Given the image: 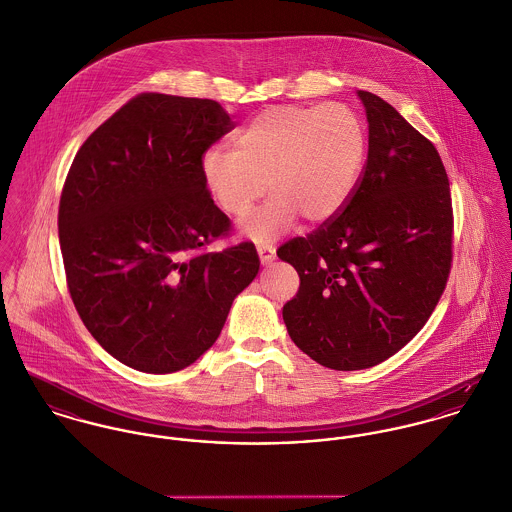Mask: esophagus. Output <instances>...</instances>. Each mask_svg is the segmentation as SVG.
Here are the masks:
<instances>
[{
  "label": "esophagus",
  "instance_id": "1",
  "mask_svg": "<svg viewBox=\"0 0 512 512\" xmlns=\"http://www.w3.org/2000/svg\"><path fill=\"white\" fill-rule=\"evenodd\" d=\"M257 253H259V259L263 265H269L275 259V247L269 243H259Z\"/></svg>",
  "mask_w": 512,
  "mask_h": 512
}]
</instances>
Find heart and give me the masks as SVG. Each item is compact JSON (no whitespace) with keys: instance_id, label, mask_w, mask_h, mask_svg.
<instances>
[{"instance_id":"heart-1","label":"heart","mask_w":512,"mask_h":512,"mask_svg":"<svg viewBox=\"0 0 512 512\" xmlns=\"http://www.w3.org/2000/svg\"><path fill=\"white\" fill-rule=\"evenodd\" d=\"M202 159L208 192L229 218H243L269 190L273 196L243 222L259 241L273 239L302 214L326 222L347 204L363 171L367 131L343 104L275 106Z\"/></svg>"}]
</instances>
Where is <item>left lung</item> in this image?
<instances>
[{
    "label": "left lung",
    "instance_id": "1",
    "mask_svg": "<svg viewBox=\"0 0 512 512\" xmlns=\"http://www.w3.org/2000/svg\"><path fill=\"white\" fill-rule=\"evenodd\" d=\"M369 153L340 212L277 255L300 286L283 306L290 340L316 363H383L432 316L452 269L454 210L434 143L371 92H357Z\"/></svg>",
    "mask_w": 512,
    "mask_h": 512
}]
</instances>
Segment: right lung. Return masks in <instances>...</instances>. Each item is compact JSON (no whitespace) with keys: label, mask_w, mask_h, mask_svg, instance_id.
<instances>
[{"label":"right lung","mask_w":512,"mask_h":512,"mask_svg":"<svg viewBox=\"0 0 512 512\" xmlns=\"http://www.w3.org/2000/svg\"><path fill=\"white\" fill-rule=\"evenodd\" d=\"M235 127L214 100L145 92L78 149L58 204L70 298L112 357L172 373L218 340L233 298L259 273L251 241L210 253L228 216L202 176Z\"/></svg>","instance_id":"right-lung-1"}]
</instances>
